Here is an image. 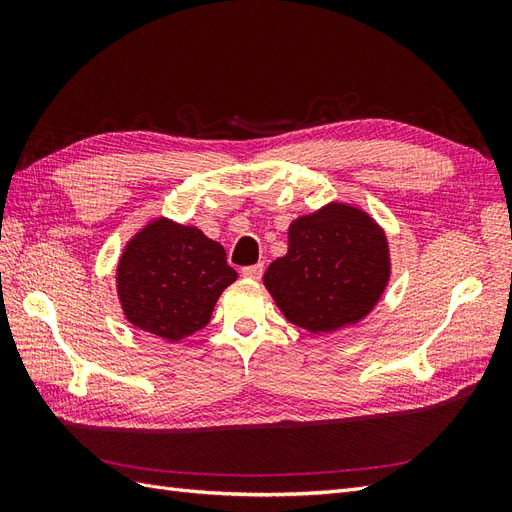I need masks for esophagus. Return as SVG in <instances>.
Listing matches in <instances>:
<instances>
[{
    "instance_id": "obj_1",
    "label": "esophagus",
    "mask_w": 512,
    "mask_h": 512,
    "mask_svg": "<svg viewBox=\"0 0 512 512\" xmlns=\"http://www.w3.org/2000/svg\"><path fill=\"white\" fill-rule=\"evenodd\" d=\"M262 271H265V267H262V265H252V267H243L241 275L247 277V280H260Z\"/></svg>"
}]
</instances>
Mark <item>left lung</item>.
Instances as JSON below:
<instances>
[{"mask_svg": "<svg viewBox=\"0 0 512 512\" xmlns=\"http://www.w3.org/2000/svg\"><path fill=\"white\" fill-rule=\"evenodd\" d=\"M389 273L378 224L361 209L333 203L290 224L288 254L271 262L265 286L288 322L331 333L374 309Z\"/></svg>", "mask_w": 512, "mask_h": 512, "instance_id": "obj_1", "label": "left lung"}]
</instances>
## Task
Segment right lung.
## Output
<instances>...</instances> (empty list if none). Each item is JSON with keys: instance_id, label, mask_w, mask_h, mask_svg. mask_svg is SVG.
I'll return each instance as SVG.
<instances>
[{"instance_id": "obj_1", "label": "right lung", "mask_w": 512, "mask_h": 512, "mask_svg": "<svg viewBox=\"0 0 512 512\" xmlns=\"http://www.w3.org/2000/svg\"><path fill=\"white\" fill-rule=\"evenodd\" d=\"M235 280L220 243L194 226L156 220L123 252L117 292L134 327L179 342L207 327L215 301Z\"/></svg>"}]
</instances>
